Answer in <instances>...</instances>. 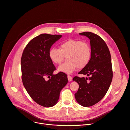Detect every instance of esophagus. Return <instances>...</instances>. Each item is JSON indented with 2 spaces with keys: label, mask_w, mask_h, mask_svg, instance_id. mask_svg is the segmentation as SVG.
Wrapping results in <instances>:
<instances>
[{
  "label": "esophagus",
  "mask_w": 130,
  "mask_h": 130,
  "mask_svg": "<svg viewBox=\"0 0 130 130\" xmlns=\"http://www.w3.org/2000/svg\"><path fill=\"white\" fill-rule=\"evenodd\" d=\"M67 78H68V80H69V81H71L72 80V77L71 75H69L67 76Z\"/></svg>",
  "instance_id": "obj_1"
}]
</instances>
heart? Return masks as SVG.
I'll use <instances>...</instances> for the list:
<instances>
[{
	"instance_id": "b5f03b06",
	"label": "heart",
	"mask_w": 130,
	"mask_h": 130,
	"mask_svg": "<svg viewBox=\"0 0 130 130\" xmlns=\"http://www.w3.org/2000/svg\"><path fill=\"white\" fill-rule=\"evenodd\" d=\"M49 57L52 62L59 65L65 57L67 61L61 65L58 71L71 74L78 67L83 69L88 64L92 57V49L90 44L78 39H70L60 44V50L52 48L49 51Z\"/></svg>"
}]
</instances>
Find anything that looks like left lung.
I'll list each match as a JSON object with an SVG mask.
<instances>
[{
  "label": "left lung",
  "mask_w": 130,
  "mask_h": 130,
  "mask_svg": "<svg viewBox=\"0 0 130 130\" xmlns=\"http://www.w3.org/2000/svg\"><path fill=\"white\" fill-rule=\"evenodd\" d=\"M90 39L92 49L91 60L79 74L90 77L75 76L73 80L79 85L75 97L78 103L85 107L95 105L104 98L112 82L113 71L111 54L104 40L91 32L79 34Z\"/></svg>",
  "instance_id": "left-lung-1"
}]
</instances>
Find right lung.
<instances>
[{
  "instance_id": "right-lung-1",
  "label": "right lung",
  "mask_w": 130,
  "mask_h": 130,
  "mask_svg": "<svg viewBox=\"0 0 130 130\" xmlns=\"http://www.w3.org/2000/svg\"><path fill=\"white\" fill-rule=\"evenodd\" d=\"M61 37V35L40 34L27 44L21 58L25 89L36 103L46 107L57 103L60 91L68 82L65 73L53 74L56 67L49 57L51 46Z\"/></svg>"
}]
</instances>
